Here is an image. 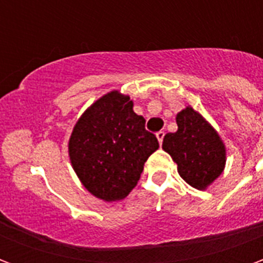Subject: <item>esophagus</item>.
Returning a JSON list of instances; mask_svg holds the SVG:
<instances>
[{
	"label": "esophagus",
	"instance_id": "obj_1",
	"mask_svg": "<svg viewBox=\"0 0 263 263\" xmlns=\"http://www.w3.org/2000/svg\"><path fill=\"white\" fill-rule=\"evenodd\" d=\"M163 137H165V132L163 131L156 132V138H158V141H159L160 145H162V142H163Z\"/></svg>",
	"mask_w": 263,
	"mask_h": 263
}]
</instances>
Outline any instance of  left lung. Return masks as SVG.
<instances>
[{"instance_id": "left-lung-1", "label": "left lung", "mask_w": 263, "mask_h": 263, "mask_svg": "<svg viewBox=\"0 0 263 263\" xmlns=\"http://www.w3.org/2000/svg\"><path fill=\"white\" fill-rule=\"evenodd\" d=\"M177 131L166 134L162 148L177 163L183 180L205 190L226 166V145L203 115L186 107L176 115Z\"/></svg>"}]
</instances>
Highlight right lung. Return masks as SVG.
Here are the masks:
<instances>
[{"label": "right lung", "mask_w": 263, "mask_h": 263, "mask_svg": "<svg viewBox=\"0 0 263 263\" xmlns=\"http://www.w3.org/2000/svg\"><path fill=\"white\" fill-rule=\"evenodd\" d=\"M159 148L129 96L107 92L83 112L69 139V156L83 186L104 201L126 197Z\"/></svg>", "instance_id": "obj_1"}]
</instances>
